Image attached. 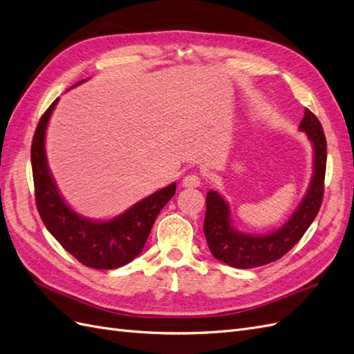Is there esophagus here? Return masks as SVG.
I'll return each mask as SVG.
<instances>
[{
	"instance_id": "34e87169",
	"label": "esophagus",
	"mask_w": 354,
	"mask_h": 354,
	"mask_svg": "<svg viewBox=\"0 0 354 354\" xmlns=\"http://www.w3.org/2000/svg\"><path fill=\"white\" fill-rule=\"evenodd\" d=\"M200 184H201V179L196 174L187 175L184 179H182V187H185V188H198Z\"/></svg>"
}]
</instances>
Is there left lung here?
<instances>
[{"mask_svg": "<svg viewBox=\"0 0 354 354\" xmlns=\"http://www.w3.org/2000/svg\"><path fill=\"white\" fill-rule=\"evenodd\" d=\"M303 131L313 145V176L304 198L291 218L279 230L266 235H250L236 231L231 225V210L219 192L209 191L206 197L204 235L212 254L238 269H250L270 263L287 254L300 241L321 209L326 170V140L321 122L306 109L300 122Z\"/></svg>", "mask_w": 354, "mask_h": 354, "instance_id": "obj_1", "label": "left lung"}]
</instances>
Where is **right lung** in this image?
Returning <instances> with one entry per match:
<instances>
[{
  "label": "right lung",
  "instance_id": "obj_1",
  "mask_svg": "<svg viewBox=\"0 0 354 354\" xmlns=\"http://www.w3.org/2000/svg\"><path fill=\"white\" fill-rule=\"evenodd\" d=\"M57 101L59 98L39 119L30 148L35 200L41 219L66 252L82 265L102 270L128 265L142 252L157 214L174 197L176 184L174 182L156 191L110 221H91L73 212L60 196L45 154V131Z\"/></svg>",
  "mask_w": 354,
  "mask_h": 354
}]
</instances>
